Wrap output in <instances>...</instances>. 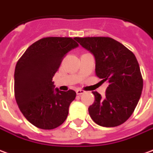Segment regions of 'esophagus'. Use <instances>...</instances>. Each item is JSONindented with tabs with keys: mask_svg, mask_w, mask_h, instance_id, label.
Instances as JSON below:
<instances>
[{
	"mask_svg": "<svg viewBox=\"0 0 153 153\" xmlns=\"http://www.w3.org/2000/svg\"><path fill=\"white\" fill-rule=\"evenodd\" d=\"M76 94H78V95H81V94H82L85 93V91L83 90H81V89H79V90H76Z\"/></svg>",
	"mask_w": 153,
	"mask_h": 153,
	"instance_id": "34e87169",
	"label": "esophagus"
}]
</instances>
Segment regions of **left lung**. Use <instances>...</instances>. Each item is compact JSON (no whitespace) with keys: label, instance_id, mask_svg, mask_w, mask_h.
Wrapping results in <instances>:
<instances>
[{"label":"left lung","instance_id":"8db88e82","mask_svg":"<svg viewBox=\"0 0 153 153\" xmlns=\"http://www.w3.org/2000/svg\"><path fill=\"white\" fill-rule=\"evenodd\" d=\"M74 39L94 56L97 76L102 82H108L104 98L93 91L95 100L88 109L90 117L101 126L115 127L123 124L134 111L143 85L135 55L110 37Z\"/></svg>","mask_w":153,"mask_h":153}]
</instances>
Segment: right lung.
<instances>
[{
	"instance_id": "add662e5",
	"label": "right lung",
	"mask_w": 153,
	"mask_h": 153,
	"mask_svg": "<svg viewBox=\"0 0 153 153\" xmlns=\"http://www.w3.org/2000/svg\"><path fill=\"white\" fill-rule=\"evenodd\" d=\"M78 44L71 37H45L31 45L17 62L14 96L27 121L42 130L65 121L76 92L54 89L53 76L69 51Z\"/></svg>"
}]
</instances>
